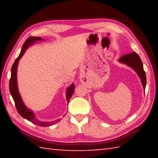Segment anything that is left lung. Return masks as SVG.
<instances>
[{
  "instance_id": "1",
  "label": "left lung",
  "mask_w": 158,
  "mask_h": 158,
  "mask_svg": "<svg viewBox=\"0 0 158 158\" xmlns=\"http://www.w3.org/2000/svg\"><path fill=\"white\" fill-rule=\"evenodd\" d=\"M118 61L120 63H124L125 65L131 67L137 73L138 76L141 79L143 89L145 90L146 85V73L144 72L143 64L142 62H141V58L139 56L137 53L136 52H132L131 53H128V54H125L121 58H120Z\"/></svg>"
}]
</instances>
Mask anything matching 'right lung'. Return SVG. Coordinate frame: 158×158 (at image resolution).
Wrapping results in <instances>:
<instances>
[{"label":"right lung","mask_w":158,"mask_h":158,"mask_svg":"<svg viewBox=\"0 0 158 158\" xmlns=\"http://www.w3.org/2000/svg\"><path fill=\"white\" fill-rule=\"evenodd\" d=\"M42 39L41 37H30L26 40L24 44H23L22 49L21 50V52L17 57V59L15 60V63H13L12 69H11V78L10 80V94H11L13 100L15 101V106L17 108V110L18 113L20 114L21 117L24 118L28 121H31L33 123V124H35L37 125H39V126L42 127H48L51 126L53 124L56 123L59 120H56V121H49V122H44V121H40L39 120H37L35 116V114L33 111L30 109H28L26 107V105L23 104V102L22 99L21 98V95L19 94V92L18 90V86H17V66L19 63V60H20V58L22 57L23 53H25L26 49H28V47L30 45L33 44L34 42H37V41H42ZM74 84H72L68 88L66 91V99L68 102H69V99L72 98V95H73L74 93Z\"/></svg>","instance_id":"1"}]
</instances>
